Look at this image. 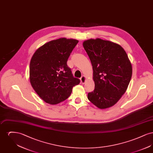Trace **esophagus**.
<instances>
[{"instance_id": "esophagus-1", "label": "esophagus", "mask_w": 153, "mask_h": 153, "mask_svg": "<svg viewBox=\"0 0 153 153\" xmlns=\"http://www.w3.org/2000/svg\"><path fill=\"white\" fill-rule=\"evenodd\" d=\"M80 80H81V82L82 84H84V83L85 82L86 80H87V78H86V77H85V76H82L81 77Z\"/></svg>"}]
</instances>
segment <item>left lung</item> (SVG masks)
Here are the masks:
<instances>
[{
	"mask_svg": "<svg viewBox=\"0 0 153 153\" xmlns=\"http://www.w3.org/2000/svg\"><path fill=\"white\" fill-rule=\"evenodd\" d=\"M93 69L95 89L88 100L100 109L114 105L126 92L132 73L131 62L119 44L100 38L82 43Z\"/></svg>",
	"mask_w": 153,
	"mask_h": 153,
	"instance_id": "8db88e82",
	"label": "left lung"
}]
</instances>
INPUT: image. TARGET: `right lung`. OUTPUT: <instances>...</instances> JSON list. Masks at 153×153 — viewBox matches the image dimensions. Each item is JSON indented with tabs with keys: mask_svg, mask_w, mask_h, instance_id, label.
Listing matches in <instances>:
<instances>
[{
	"mask_svg": "<svg viewBox=\"0 0 153 153\" xmlns=\"http://www.w3.org/2000/svg\"><path fill=\"white\" fill-rule=\"evenodd\" d=\"M78 42L75 39L60 38L44 44L33 55L30 82L44 102L54 105L65 100L73 87L80 83L66 64Z\"/></svg>",
	"mask_w": 153,
	"mask_h": 153,
	"instance_id": "add662e5",
	"label": "right lung"
}]
</instances>
